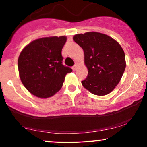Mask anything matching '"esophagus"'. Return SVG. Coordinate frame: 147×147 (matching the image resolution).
<instances>
[{
  "instance_id": "34e87169",
  "label": "esophagus",
  "mask_w": 147,
  "mask_h": 147,
  "mask_svg": "<svg viewBox=\"0 0 147 147\" xmlns=\"http://www.w3.org/2000/svg\"><path fill=\"white\" fill-rule=\"evenodd\" d=\"M77 65H75L73 67H72V70H74V71H75L76 69H77Z\"/></svg>"
}]
</instances>
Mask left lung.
Masks as SVG:
<instances>
[{
  "instance_id": "left-lung-1",
  "label": "left lung",
  "mask_w": 147,
  "mask_h": 147,
  "mask_svg": "<svg viewBox=\"0 0 147 147\" xmlns=\"http://www.w3.org/2000/svg\"><path fill=\"white\" fill-rule=\"evenodd\" d=\"M83 49L88 73L83 86L95 95H108L119 84L126 68L125 54L121 45L104 34L89 32L73 36Z\"/></svg>"
}]
</instances>
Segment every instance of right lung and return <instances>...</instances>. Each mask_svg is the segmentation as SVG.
<instances>
[{
  "instance_id": "1",
  "label": "right lung",
  "mask_w": 147,
  "mask_h": 147,
  "mask_svg": "<svg viewBox=\"0 0 147 147\" xmlns=\"http://www.w3.org/2000/svg\"><path fill=\"white\" fill-rule=\"evenodd\" d=\"M66 40L65 36L38 38L20 53V79L33 95L45 99L55 95L61 88L65 75L72 71L62 64L61 50Z\"/></svg>"
}]
</instances>
